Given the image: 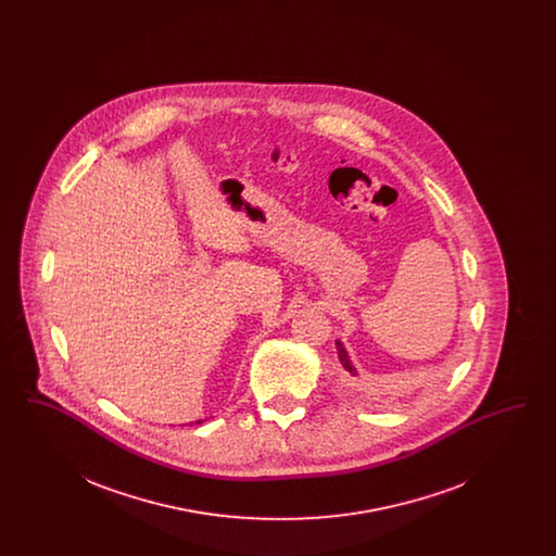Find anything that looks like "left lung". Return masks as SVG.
<instances>
[{"label": "left lung", "instance_id": "1", "mask_svg": "<svg viewBox=\"0 0 556 556\" xmlns=\"http://www.w3.org/2000/svg\"><path fill=\"white\" fill-rule=\"evenodd\" d=\"M336 348H338V358H340L342 367H344V369L354 377V375H356V369H354V367H352V363H350V356H348V352H345L344 344L338 340V342H336Z\"/></svg>", "mask_w": 556, "mask_h": 556}]
</instances>
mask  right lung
Here are the masks:
<instances>
[{
	"label": "right lung",
	"mask_w": 556,
	"mask_h": 556,
	"mask_svg": "<svg viewBox=\"0 0 556 556\" xmlns=\"http://www.w3.org/2000/svg\"><path fill=\"white\" fill-rule=\"evenodd\" d=\"M198 424H202V421H198Z\"/></svg>",
	"instance_id": "right-lung-1"
}]
</instances>
